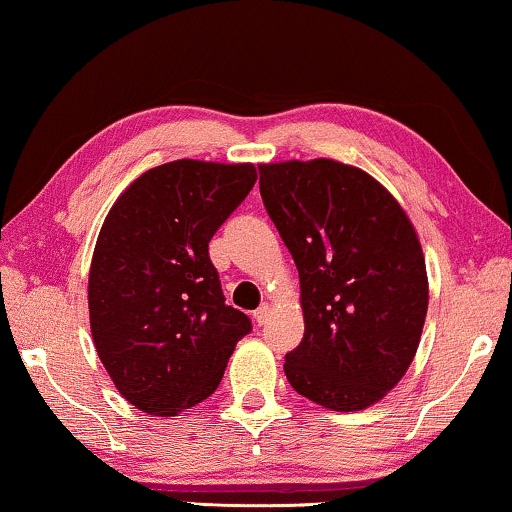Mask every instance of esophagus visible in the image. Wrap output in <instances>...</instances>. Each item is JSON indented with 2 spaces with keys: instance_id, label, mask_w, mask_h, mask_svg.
Returning a JSON list of instances; mask_svg holds the SVG:
<instances>
[{
  "instance_id": "obj_1",
  "label": "esophagus",
  "mask_w": 512,
  "mask_h": 512,
  "mask_svg": "<svg viewBox=\"0 0 512 512\" xmlns=\"http://www.w3.org/2000/svg\"><path fill=\"white\" fill-rule=\"evenodd\" d=\"M270 314H272V305L270 303H263L261 307H258V310L254 312V321L258 326H263L265 321L270 319Z\"/></svg>"
}]
</instances>
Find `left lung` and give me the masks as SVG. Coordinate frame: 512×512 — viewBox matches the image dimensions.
<instances>
[{"label": "left lung", "instance_id": "1", "mask_svg": "<svg viewBox=\"0 0 512 512\" xmlns=\"http://www.w3.org/2000/svg\"><path fill=\"white\" fill-rule=\"evenodd\" d=\"M258 170L300 277L305 335L286 354V380L328 410H366L401 382L422 338L429 277L415 226L354 165L314 158Z\"/></svg>", "mask_w": 512, "mask_h": 512}]
</instances>
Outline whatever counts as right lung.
<instances>
[{"instance_id":"obj_1","label":"right lung","mask_w":512,"mask_h":512,"mask_svg":"<svg viewBox=\"0 0 512 512\" xmlns=\"http://www.w3.org/2000/svg\"><path fill=\"white\" fill-rule=\"evenodd\" d=\"M254 184L251 163L172 160L132 181L102 223L90 333L111 382L142 412L174 417L212 396L251 331L226 305L209 240Z\"/></svg>"}]
</instances>
